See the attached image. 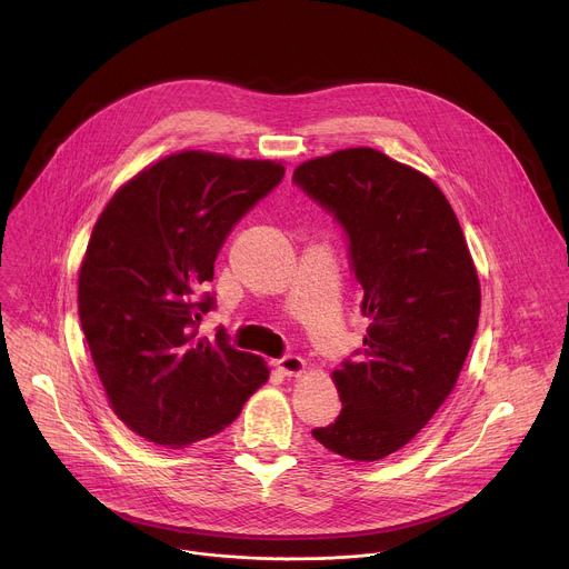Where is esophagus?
<instances>
[{
    "label": "esophagus",
    "mask_w": 569,
    "mask_h": 569,
    "mask_svg": "<svg viewBox=\"0 0 569 569\" xmlns=\"http://www.w3.org/2000/svg\"><path fill=\"white\" fill-rule=\"evenodd\" d=\"M274 365H277V369H279L283 376H301V373H303V369H306L303 358L292 356V353H288V356H283V358H279Z\"/></svg>",
    "instance_id": "34e87169"
}]
</instances>
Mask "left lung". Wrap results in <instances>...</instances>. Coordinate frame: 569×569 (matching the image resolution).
<instances>
[{
    "label": "left lung",
    "mask_w": 569,
    "mask_h": 569,
    "mask_svg": "<svg viewBox=\"0 0 569 569\" xmlns=\"http://www.w3.org/2000/svg\"><path fill=\"white\" fill-rule=\"evenodd\" d=\"M292 182L345 229L371 319L362 358L333 373L342 412L312 437L378 461L410 443L452 391L477 331V270L441 189L380 150L303 161Z\"/></svg>",
    "instance_id": "left-lung-1"
}]
</instances>
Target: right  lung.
<instances>
[{"label":"right lung","mask_w":569,"mask_h":569,"mask_svg":"<svg viewBox=\"0 0 569 569\" xmlns=\"http://www.w3.org/2000/svg\"><path fill=\"white\" fill-rule=\"evenodd\" d=\"M286 169L184 150L123 184L99 216L78 274V315L114 415L159 446L227 428L268 380L224 329L198 338L216 308L204 283L233 224Z\"/></svg>","instance_id":"1"}]
</instances>
